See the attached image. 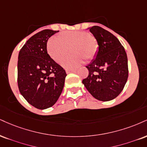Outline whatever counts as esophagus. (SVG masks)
<instances>
[{
    "label": "esophagus",
    "instance_id": "obj_1",
    "mask_svg": "<svg viewBox=\"0 0 147 147\" xmlns=\"http://www.w3.org/2000/svg\"><path fill=\"white\" fill-rule=\"evenodd\" d=\"M66 72L67 74H68V73H70V72H76V70H75V69H70V70H66Z\"/></svg>",
    "mask_w": 147,
    "mask_h": 147
}]
</instances>
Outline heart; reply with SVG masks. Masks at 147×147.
Wrapping results in <instances>:
<instances>
[{"mask_svg": "<svg viewBox=\"0 0 147 147\" xmlns=\"http://www.w3.org/2000/svg\"><path fill=\"white\" fill-rule=\"evenodd\" d=\"M98 49L96 38L86 31H64L47 42V51L49 55L57 63H60L68 53L72 54L65 59L61 65L66 69L79 67L84 62L92 59Z\"/></svg>", "mask_w": 147, "mask_h": 147, "instance_id": "obj_1", "label": "heart"}]
</instances>
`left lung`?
Listing matches in <instances>:
<instances>
[{"mask_svg": "<svg viewBox=\"0 0 147 147\" xmlns=\"http://www.w3.org/2000/svg\"><path fill=\"white\" fill-rule=\"evenodd\" d=\"M96 39V58L86 66L89 71L82 83L97 100L108 101L123 91L128 78V61L124 47L116 36L98 26L89 28Z\"/></svg>", "mask_w": 147, "mask_h": 147, "instance_id": "1", "label": "left lung"}]
</instances>
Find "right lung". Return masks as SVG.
Segmentation results:
<instances>
[{"label": "right lung", "instance_id": "obj_1", "mask_svg": "<svg viewBox=\"0 0 147 147\" xmlns=\"http://www.w3.org/2000/svg\"><path fill=\"white\" fill-rule=\"evenodd\" d=\"M59 31L45 29L26 41L18 55V86L26 101L45 109L58 100L64 86L65 70L48 54L47 41Z\"/></svg>", "mask_w": 147, "mask_h": 147}]
</instances>
